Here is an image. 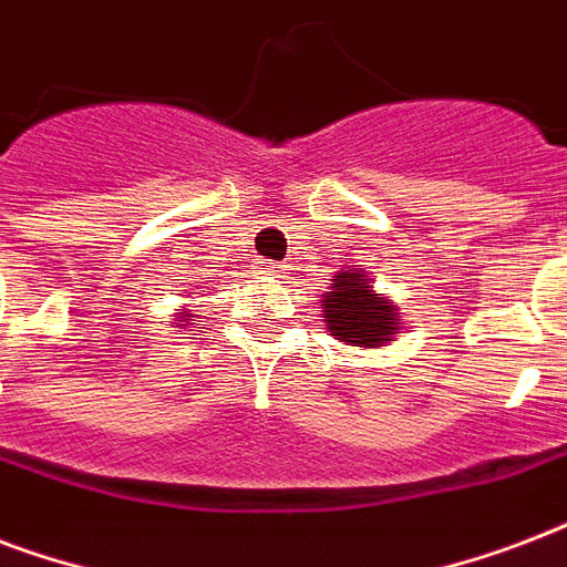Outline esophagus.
Returning <instances> with one entry per match:
<instances>
[{"label":"esophagus","mask_w":567,"mask_h":567,"mask_svg":"<svg viewBox=\"0 0 567 567\" xmlns=\"http://www.w3.org/2000/svg\"><path fill=\"white\" fill-rule=\"evenodd\" d=\"M252 274L265 276V279H276V276H279V267H276V261H270V258H258L256 265H252Z\"/></svg>","instance_id":"34e87169"}]
</instances>
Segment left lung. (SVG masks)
Here are the masks:
<instances>
[{
	"label": "left lung",
	"mask_w": 567,
	"mask_h": 567,
	"mask_svg": "<svg viewBox=\"0 0 567 567\" xmlns=\"http://www.w3.org/2000/svg\"><path fill=\"white\" fill-rule=\"evenodd\" d=\"M327 327L353 347H379L394 338L396 309L371 291L362 270L338 274L323 300Z\"/></svg>",
	"instance_id": "1"
}]
</instances>
